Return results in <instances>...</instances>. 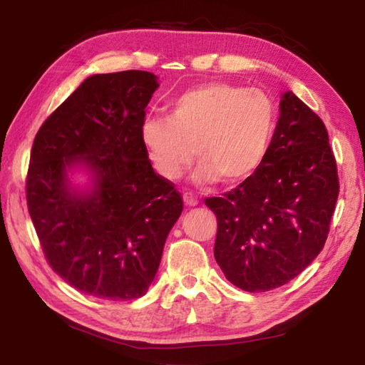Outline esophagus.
Segmentation results:
<instances>
[{"instance_id": "34e87169", "label": "esophagus", "mask_w": 365, "mask_h": 365, "mask_svg": "<svg viewBox=\"0 0 365 365\" xmlns=\"http://www.w3.org/2000/svg\"><path fill=\"white\" fill-rule=\"evenodd\" d=\"M182 198H184V203L187 206H197L198 205V198L193 192H185Z\"/></svg>"}]
</instances>
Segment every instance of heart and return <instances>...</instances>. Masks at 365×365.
Listing matches in <instances>:
<instances>
[{"mask_svg":"<svg viewBox=\"0 0 365 365\" xmlns=\"http://www.w3.org/2000/svg\"><path fill=\"white\" fill-rule=\"evenodd\" d=\"M276 123V103L262 89L212 81L176 98L168 118H148L140 135L154 168L167 180H178L197 154V181L222 178L233 185L262 167Z\"/></svg>","mask_w":365,"mask_h":365,"instance_id":"b5f03b06","label":"heart"}]
</instances>
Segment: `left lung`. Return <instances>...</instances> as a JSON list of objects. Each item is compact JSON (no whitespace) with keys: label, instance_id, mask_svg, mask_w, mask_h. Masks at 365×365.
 Here are the masks:
<instances>
[{"label":"left lung","instance_id":"8db88e82","mask_svg":"<svg viewBox=\"0 0 365 365\" xmlns=\"http://www.w3.org/2000/svg\"><path fill=\"white\" fill-rule=\"evenodd\" d=\"M337 197L326 125L287 91L262 167L224 197L205 200L217 217L215 262L244 292L288 284L322 252Z\"/></svg>","mask_w":365,"mask_h":365}]
</instances>
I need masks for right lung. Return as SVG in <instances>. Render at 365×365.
Returning <instances> with one entry per match:
<instances>
[{
	"mask_svg": "<svg viewBox=\"0 0 365 365\" xmlns=\"http://www.w3.org/2000/svg\"><path fill=\"white\" fill-rule=\"evenodd\" d=\"M146 71L86 78L37 130L26 203L48 264L80 292L102 299L141 297L155 277L170 230L182 212L175 184L158 175L141 143L158 89ZM93 173L77 194L67 170Z\"/></svg>",
	"mask_w": 365,
	"mask_h": 365,
	"instance_id": "1",
	"label": "right lung"
}]
</instances>
